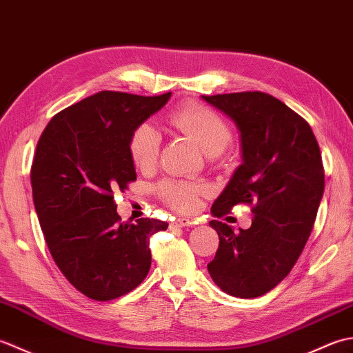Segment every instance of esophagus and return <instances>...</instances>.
Masks as SVG:
<instances>
[{
    "instance_id": "obj_1",
    "label": "esophagus",
    "mask_w": 353,
    "mask_h": 353,
    "mask_svg": "<svg viewBox=\"0 0 353 353\" xmlns=\"http://www.w3.org/2000/svg\"><path fill=\"white\" fill-rule=\"evenodd\" d=\"M191 224V221L188 220V219H176V220H172L171 221V224H170V228H186V226H190Z\"/></svg>"
}]
</instances>
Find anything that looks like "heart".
Segmentation results:
<instances>
[{
  "label": "heart",
  "instance_id": "b5f03b06",
  "mask_svg": "<svg viewBox=\"0 0 353 353\" xmlns=\"http://www.w3.org/2000/svg\"><path fill=\"white\" fill-rule=\"evenodd\" d=\"M171 125L185 137L191 138L206 156L215 157L226 150L232 141V130L224 119L200 104H185L172 110ZM161 147V134L152 124H141L132 133L129 150L133 163L139 170H147L156 162ZM200 186L171 181L161 186V194L171 206L181 211H192L199 201Z\"/></svg>",
  "mask_w": 353,
  "mask_h": 353
}]
</instances>
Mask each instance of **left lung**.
Returning <instances> with one entry per match:
<instances>
[{
  "instance_id": "obj_1",
  "label": "left lung",
  "mask_w": 353,
  "mask_h": 353,
  "mask_svg": "<svg viewBox=\"0 0 353 353\" xmlns=\"http://www.w3.org/2000/svg\"><path fill=\"white\" fill-rule=\"evenodd\" d=\"M235 124L241 165L214 201L221 216L238 203L254 205L252 226L209 221L220 238L208 264L212 281L230 296L253 299L273 290L301 256L325 191L321 154L310 124L264 92L201 95Z\"/></svg>"
}]
</instances>
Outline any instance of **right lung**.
<instances>
[{"instance_id":"right-lung-1","label":"right lung","mask_w":353,"mask_h":353,"mask_svg":"<svg viewBox=\"0 0 353 353\" xmlns=\"http://www.w3.org/2000/svg\"><path fill=\"white\" fill-rule=\"evenodd\" d=\"M170 97L101 91L52 117L37 142L30 181L45 241L66 279L94 301L137 288L152 265L148 238L168 228L156 219L121 223L114 192L137 181L132 133Z\"/></svg>"}]
</instances>
